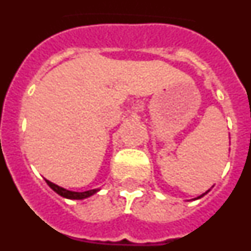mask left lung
Here are the masks:
<instances>
[{
    "mask_svg": "<svg viewBox=\"0 0 251 251\" xmlns=\"http://www.w3.org/2000/svg\"><path fill=\"white\" fill-rule=\"evenodd\" d=\"M208 191H210V190H207V191H206V192H205V194L200 195V196H199V197H196V199H194V200H199V199H201V197H203V196H205V195H206V194H207V192H208Z\"/></svg>",
    "mask_w": 251,
    "mask_h": 251,
    "instance_id": "1",
    "label": "left lung"
}]
</instances>
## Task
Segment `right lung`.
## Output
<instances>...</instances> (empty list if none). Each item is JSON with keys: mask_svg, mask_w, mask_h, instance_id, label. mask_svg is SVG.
<instances>
[{"mask_svg": "<svg viewBox=\"0 0 251 251\" xmlns=\"http://www.w3.org/2000/svg\"><path fill=\"white\" fill-rule=\"evenodd\" d=\"M45 181H46V183H48V185L50 186V187L52 188L55 192H56L57 195L65 197V199H69V200H84V199H86V197L93 196V195L97 194V192L100 190V188H94V190H89V191H84V192L69 191V190H66V188L60 187V186H57V185H55V183L50 182L49 179H45Z\"/></svg>", "mask_w": 251, "mask_h": 251, "instance_id": "right-lung-1", "label": "right lung"}]
</instances>
